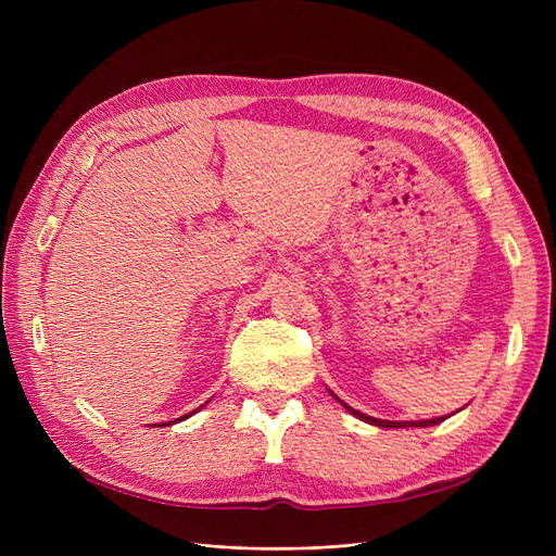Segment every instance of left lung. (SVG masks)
Wrapping results in <instances>:
<instances>
[{
	"mask_svg": "<svg viewBox=\"0 0 556 556\" xmlns=\"http://www.w3.org/2000/svg\"><path fill=\"white\" fill-rule=\"evenodd\" d=\"M329 394L341 403V406L350 413V415H355L357 419H362V422H368V425H376V427H382V429H408V427H433V425H439V422H443V419H447L450 415H443V417H433V419H417V422H392V419H378V417H371V415H364V413H359V410H355V408H350L348 403H343L339 396H336L331 390H329Z\"/></svg>",
	"mask_w": 556,
	"mask_h": 556,
	"instance_id": "obj_1",
	"label": "left lung"
}]
</instances>
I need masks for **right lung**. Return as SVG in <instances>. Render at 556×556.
I'll list each match as a JSON object with an SVG mask.
<instances>
[{"label":"right lung","mask_w":556,"mask_h":556,"mask_svg":"<svg viewBox=\"0 0 556 556\" xmlns=\"http://www.w3.org/2000/svg\"><path fill=\"white\" fill-rule=\"evenodd\" d=\"M206 403H208V401H206ZM201 408H204V406H201ZM197 410H199V408H197ZM197 410H192V413H188V415H180V417H176V419H174V422H169V425H176V422H182V419H188V417H192V415H194V413H197Z\"/></svg>","instance_id":"right-lung-1"}]
</instances>
